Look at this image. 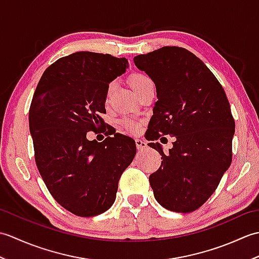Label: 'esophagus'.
<instances>
[{
  "label": "esophagus",
  "mask_w": 259,
  "mask_h": 259,
  "mask_svg": "<svg viewBox=\"0 0 259 259\" xmlns=\"http://www.w3.org/2000/svg\"><path fill=\"white\" fill-rule=\"evenodd\" d=\"M136 146L138 150H144L147 147V142L142 139H136Z\"/></svg>",
  "instance_id": "1"
}]
</instances>
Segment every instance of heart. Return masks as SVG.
<instances>
[{"label":"heart","mask_w":259,"mask_h":259,"mask_svg":"<svg viewBox=\"0 0 259 259\" xmlns=\"http://www.w3.org/2000/svg\"><path fill=\"white\" fill-rule=\"evenodd\" d=\"M149 83H152V81L150 80L149 76H147L142 73H134L130 76V85L136 93H138L140 90L144 89V88ZM113 88H114V82L109 83L108 89H107L108 95L112 91ZM121 124H122L123 128L126 131H129V133L137 134L140 130V123L137 122V121H135L133 119H124V120H122Z\"/></svg>","instance_id":"b5f03b06"}]
</instances>
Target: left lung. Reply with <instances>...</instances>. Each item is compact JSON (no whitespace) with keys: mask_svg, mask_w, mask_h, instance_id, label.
<instances>
[{"mask_svg":"<svg viewBox=\"0 0 259 259\" xmlns=\"http://www.w3.org/2000/svg\"><path fill=\"white\" fill-rule=\"evenodd\" d=\"M134 61L157 90L147 136L162 156L149 177L153 195L168 210L191 212L213 194L232 163L235 121L227 96L206 64L184 48L163 47ZM166 134L176 137L168 155L153 142Z\"/></svg>","mask_w":259,"mask_h":259,"instance_id":"left-lung-1","label":"left lung"}]
</instances>
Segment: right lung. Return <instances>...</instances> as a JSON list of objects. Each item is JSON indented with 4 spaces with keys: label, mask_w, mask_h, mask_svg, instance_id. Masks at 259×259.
<instances>
[{
    "label": "right lung",
    "mask_w": 259,
    "mask_h": 259,
    "mask_svg": "<svg viewBox=\"0 0 259 259\" xmlns=\"http://www.w3.org/2000/svg\"><path fill=\"white\" fill-rule=\"evenodd\" d=\"M128 67L125 58L75 52L45 71L33 96L29 122L36 167L54 199L76 216L93 217L112 206L121 175L136 156L130 137L87 139L103 124L109 83Z\"/></svg>",
    "instance_id": "1"
}]
</instances>
